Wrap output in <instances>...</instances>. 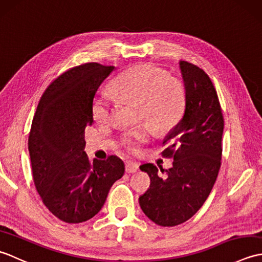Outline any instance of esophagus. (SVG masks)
<instances>
[{
  "instance_id": "1",
  "label": "esophagus",
  "mask_w": 262,
  "mask_h": 262,
  "mask_svg": "<svg viewBox=\"0 0 262 262\" xmlns=\"http://www.w3.org/2000/svg\"><path fill=\"white\" fill-rule=\"evenodd\" d=\"M137 170H138V164L137 163H133V162L126 163V172H127V173H135Z\"/></svg>"
}]
</instances>
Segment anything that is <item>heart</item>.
<instances>
[{
    "instance_id": "heart-1",
    "label": "heart",
    "mask_w": 262,
    "mask_h": 262,
    "mask_svg": "<svg viewBox=\"0 0 262 262\" xmlns=\"http://www.w3.org/2000/svg\"><path fill=\"white\" fill-rule=\"evenodd\" d=\"M116 92L122 100L141 103V115L151 120L159 130H169L182 117L186 104L185 88L179 81L168 79L164 71L154 66H137L120 74L114 82ZM115 101L108 94L99 93L93 99L92 115L98 122L113 119ZM152 134L149 125L128 130L121 137L122 146L138 152Z\"/></svg>"
}]
</instances>
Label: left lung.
I'll use <instances>...</instances> for the list:
<instances>
[{"label": "left lung", "instance_id": "obj_1", "mask_svg": "<svg viewBox=\"0 0 262 262\" xmlns=\"http://www.w3.org/2000/svg\"><path fill=\"white\" fill-rule=\"evenodd\" d=\"M186 104L180 121L162 141L173 166L164 172L146 163L140 169L151 185L140 197V206L149 220L161 226H176L197 213L213 189L222 159L224 119L215 88L203 70L179 62Z\"/></svg>", "mask_w": 262, "mask_h": 262}]
</instances>
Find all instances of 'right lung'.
Listing matches in <instances>:
<instances>
[{
	"mask_svg": "<svg viewBox=\"0 0 262 262\" xmlns=\"http://www.w3.org/2000/svg\"><path fill=\"white\" fill-rule=\"evenodd\" d=\"M114 66L89 63L65 72L39 100L28 140L33 182L51 213L66 223L97 215L125 164L116 155L89 160L84 130L92 125V103Z\"/></svg>",
	"mask_w": 262,
	"mask_h": 262,
	"instance_id": "obj_1",
	"label": "right lung"
}]
</instances>
